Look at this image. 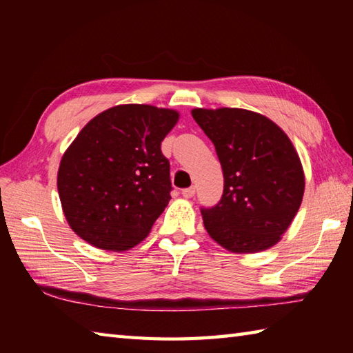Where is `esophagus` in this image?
Masks as SVG:
<instances>
[{
	"label": "esophagus",
	"instance_id": "34e87169",
	"mask_svg": "<svg viewBox=\"0 0 353 353\" xmlns=\"http://www.w3.org/2000/svg\"><path fill=\"white\" fill-rule=\"evenodd\" d=\"M194 194H196V188H194V186H190V188H185V190L182 191V196H183L185 199L194 197Z\"/></svg>",
	"mask_w": 353,
	"mask_h": 353
}]
</instances>
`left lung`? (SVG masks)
I'll list each match as a JSON object with an SVG mask.
<instances>
[{
  "label": "left lung",
  "mask_w": 353,
  "mask_h": 353,
  "mask_svg": "<svg viewBox=\"0 0 353 353\" xmlns=\"http://www.w3.org/2000/svg\"><path fill=\"white\" fill-rule=\"evenodd\" d=\"M191 114L212 141L224 177L221 200L200 209L208 234L234 253L267 250L303 199V168L290 138L272 119L245 109Z\"/></svg>",
  "instance_id": "8db88e82"
}]
</instances>
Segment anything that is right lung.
<instances>
[{"instance_id":"obj_1","label":"right lung","mask_w":353,"mask_h":353,"mask_svg":"<svg viewBox=\"0 0 353 353\" xmlns=\"http://www.w3.org/2000/svg\"><path fill=\"white\" fill-rule=\"evenodd\" d=\"M179 114L121 104L91 119L66 150L57 190L71 229L103 250H127L144 239L172 190L161 142Z\"/></svg>"}]
</instances>
